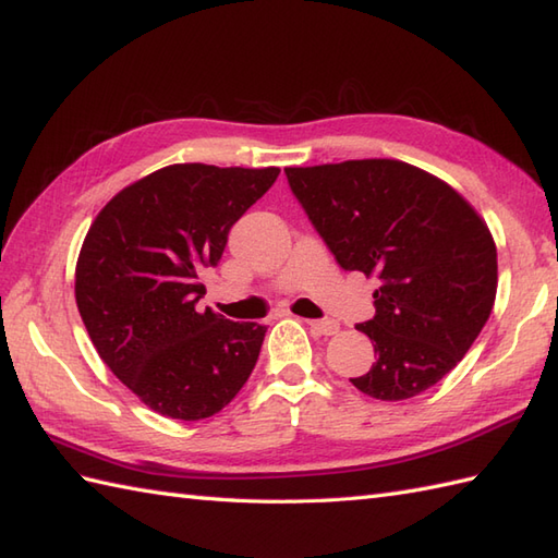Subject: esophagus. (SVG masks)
<instances>
[{
    "instance_id": "34e87169",
    "label": "esophagus",
    "mask_w": 558,
    "mask_h": 558,
    "mask_svg": "<svg viewBox=\"0 0 558 558\" xmlns=\"http://www.w3.org/2000/svg\"><path fill=\"white\" fill-rule=\"evenodd\" d=\"M307 327H311L315 333H322V337H331V333L339 331V322L333 319H307Z\"/></svg>"
}]
</instances>
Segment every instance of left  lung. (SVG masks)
<instances>
[{"instance_id":"1","label":"left lung","mask_w":558,"mask_h":558,"mask_svg":"<svg viewBox=\"0 0 558 558\" xmlns=\"http://www.w3.org/2000/svg\"><path fill=\"white\" fill-rule=\"evenodd\" d=\"M345 271L379 279L375 317L355 325L377 361L353 387L403 401L449 375L489 319L497 245L451 185L396 159L283 169Z\"/></svg>"}]
</instances>
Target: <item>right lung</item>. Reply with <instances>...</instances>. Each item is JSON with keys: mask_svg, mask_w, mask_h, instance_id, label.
I'll return each instance as SVG.
<instances>
[{"mask_svg": "<svg viewBox=\"0 0 558 558\" xmlns=\"http://www.w3.org/2000/svg\"><path fill=\"white\" fill-rule=\"evenodd\" d=\"M279 169L171 165L117 193L83 241L76 303L107 367L155 413L203 420L241 391L265 325L201 311V275Z\"/></svg>", "mask_w": 558, "mask_h": 558, "instance_id": "add662e5", "label": "right lung"}]
</instances>
